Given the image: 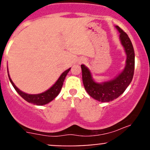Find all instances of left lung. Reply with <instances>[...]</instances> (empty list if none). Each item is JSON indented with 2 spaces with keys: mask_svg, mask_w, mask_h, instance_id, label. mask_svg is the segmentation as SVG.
Masks as SVG:
<instances>
[{
  "mask_svg": "<svg viewBox=\"0 0 150 150\" xmlns=\"http://www.w3.org/2000/svg\"><path fill=\"white\" fill-rule=\"evenodd\" d=\"M115 28L120 33V42L127 56L123 70L113 80L96 83L93 81L88 68L84 64H81L85 89L92 98L102 102H109L119 97L131 83L134 76L135 54L132 43L128 35L120 27L115 26Z\"/></svg>",
  "mask_w": 150,
  "mask_h": 150,
  "instance_id": "8db88e82",
  "label": "left lung"
}]
</instances>
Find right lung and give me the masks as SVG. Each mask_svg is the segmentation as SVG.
Listing matches in <instances>:
<instances>
[{"label":"right lung","instance_id":"right-lung-1","mask_svg":"<svg viewBox=\"0 0 150 150\" xmlns=\"http://www.w3.org/2000/svg\"><path fill=\"white\" fill-rule=\"evenodd\" d=\"M71 68H69L68 69L64 71L60 77L59 78V79L57 80V82L55 83L49 89L46 91L45 92L41 93H38V94H28V93H25V92L19 90L14 83H13V81L11 79L9 74H8V78H9L10 82L11 83L12 86L14 88L15 90L25 100H26L27 102L29 103H32L33 104H36V105H44L49 103L50 102L53 100V99H55L58 94L59 93L60 91H61L62 87L63 86V82H64V79H65V77L67 75V73L69 72V71L70 70Z\"/></svg>","mask_w":150,"mask_h":150}]
</instances>
